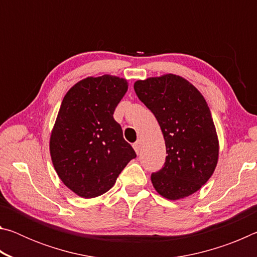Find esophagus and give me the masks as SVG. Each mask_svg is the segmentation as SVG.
<instances>
[{
    "label": "esophagus",
    "instance_id": "esophagus-1",
    "mask_svg": "<svg viewBox=\"0 0 257 257\" xmlns=\"http://www.w3.org/2000/svg\"><path fill=\"white\" fill-rule=\"evenodd\" d=\"M134 150L136 151V153L138 154L141 152V147H142V141H137L136 143H134Z\"/></svg>",
    "mask_w": 257,
    "mask_h": 257
}]
</instances>
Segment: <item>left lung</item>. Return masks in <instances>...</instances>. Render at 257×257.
Here are the masks:
<instances>
[{
  "label": "left lung",
  "instance_id": "left-lung-1",
  "mask_svg": "<svg viewBox=\"0 0 257 257\" xmlns=\"http://www.w3.org/2000/svg\"><path fill=\"white\" fill-rule=\"evenodd\" d=\"M134 89L155 115L167 147L164 167L151 176L155 190L171 201L196 193L213 175L219 158L205 98L188 80L172 73L137 80Z\"/></svg>",
  "mask_w": 257,
  "mask_h": 257
}]
</instances>
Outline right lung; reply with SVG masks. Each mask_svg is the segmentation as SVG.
Returning a JSON list of instances; mask_svg holds the SVG:
<instances>
[{
  "label": "right lung",
  "instance_id": "add662e5",
  "mask_svg": "<svg viewBox=\"0 0 257 257\" xmlns=\"http://www.w3.org/2000/svg\"><path fill=\"white\" fill-rule=\"evenodd\" d=\"M128 90L123 78L87 77L64 96L50 138L54 169L78 196L97 197L136 158L113 113Z\"/></svg>",
  "mask_w": 257,
  "mask_h": 257
}]
</instances>
